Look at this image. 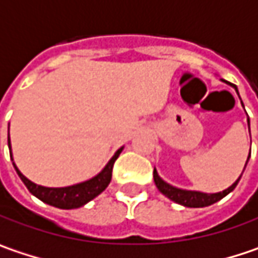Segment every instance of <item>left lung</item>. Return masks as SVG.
Listing matches in <instances>:
<instances>
[{"mask_svg": "<svg viewBox=\"0 0 258 258\" xmlns=\"http://www.w3.org/2000/svg\"><path fill=\"white\" fill-rule=\"evenodd\" d=\"M222 82L230 85V86L236 91V94H238V88H236L235 85L226 82V81H223V79H222ZM238 97H239V94H238ZM241 104H242V101H241ZM242 107H244V104H242ZM248 126H249V119H248ZM249 153H251V151H249ZM248 158H247V163H248ZM247 163H245V166H247ZM245 166H244V170H245ZM244 170H242V173H244ZM242 173H241V176H242ZM241 176H239V177H238V179L230 185L229 188H226L225 191H222V192H216V194H207V192H200V191H188V189L176 188V186H173V185L167 183L166 180H163V179L158 176L156 167H154V182H156V186L158 188V191L163 194V195H166L169 200L175 201V203L180 204V206L191 207V209L207 207V206H212V204H214V203L220 201L223 197H226L228 194L232 192V191L236 188V185H238V182H239Z\"/></svg>", "mask_w": 258, "mask_h": 258, "instance_id": "8db88e82", "label": "left lung"}]
</instances>
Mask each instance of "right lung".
Masks as SVG:
<instances>
[{
    "label": "right lung",
    "mask_w": 258,
    "mask_h": 258,
    "mask_svg": "<svg viewBox=\"0 0 258 258\" xmlns=\"http://www.w3.org/2000/svg\"><path fill=\"white\" fill-rule=\"evenodd\" d=\"M10 131V124H9ZM9 148L11 150V144H10V132H9ZM123 151V147H120L119 150L114 153V156L110 158V161L105 164V167L102 169L98 175L94 177L81 182V183H75L70 186H63V188H48L42 185H36L35 182L29 180L26 176L23 175L16 163H13L17 175L20 176V179L23 180V183L26 185L32 195H35L36 198H39L41 201H44L45 204H49L52 207L57 209H64V210H72V209H79L85 206L86 203H89L91 200H94L95 197H98L100 194L108 186L110 180H111V172H113V164L120 156V153ZM10 157L13 160V153L10 151Z\"/></svg>",
    "instance_id": "obj_1"
}]
</instances>
